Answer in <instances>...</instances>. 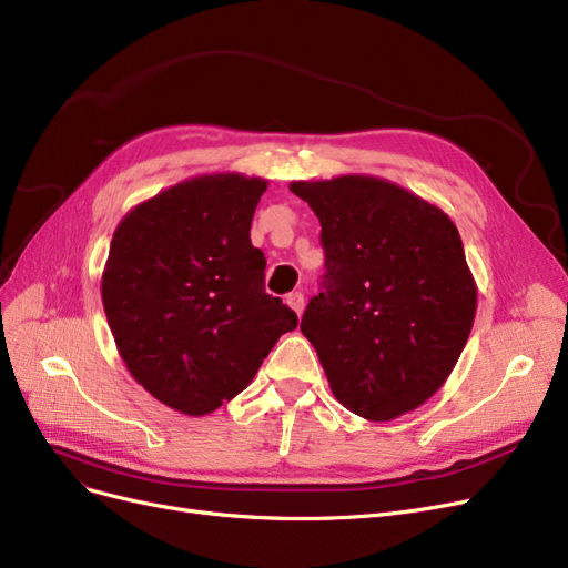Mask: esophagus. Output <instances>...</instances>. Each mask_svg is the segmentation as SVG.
Here are the masks:
<instances>
[{
    "instance_id": "esophagus-1",
    "label": "esophagus",
    "mask_w": 568,
    "mask_h": 568,
    "mask_svg": "<svg viewBox=\"0 0 568 568\" xmlns=\"http://www.w3.org/2000/svg\"><path fill=\"white\" fill-rule=\"evenodd\" d=\"M285 302H287V306H290L294 313H297V315H302V313H304L306 302H304V294H302V292H290Z\"/></svg>"
}]
</instances>
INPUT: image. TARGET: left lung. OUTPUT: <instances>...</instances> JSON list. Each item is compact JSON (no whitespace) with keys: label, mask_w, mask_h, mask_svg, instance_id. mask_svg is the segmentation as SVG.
<instances>
[{"label":"left lung","mask_w":568,"mask_h":568,"mask_svg":"<svg viewBox=\"0 0 568 568\" xmlns=\"http://www.w3.org/2000/svg\"><path fill=\"white\" fill-rule=\"evenodd\" d=\"M290 190L323 227L327 271L302 332L334 397L374 423L425 404L450 376L476 317V283L453 220L374 176Z\"/></svg>","instance_id":"obj_1"}]
</instances>
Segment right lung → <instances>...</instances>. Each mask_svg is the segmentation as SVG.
Listing matches in <instances>:
<instances>
[{
  "instance_id": "obj_1",
  "label": "right lung",
  "mask_w": 568,
  "mask_h": 568,
  "mask_svg": "<svg viewBox=\"0 0 568 568\" xmlns=\"http://www.w3.org/2000/svg\"><path fill=\"white\" fill-rule=\"evenodd\" d=\"M264 179L211 174L132 209L113 234L102 302L118 353L145 392L206 415L251 385L297 313L264 292L251 223Z\"/></svg>"
}]
</instances>
